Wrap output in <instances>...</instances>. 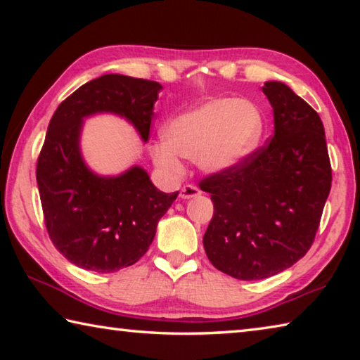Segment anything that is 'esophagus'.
Segmentation results:
<instances>
[{
    "instance_id": "obj_1",
    "label": "esophagus",
    "mask_w": 360,
    "mask_h": 360,
    "mask_svg": "<svg viewBox=\"0 0 360 360\" xmlns=\"http://www.w3.org/2000/svg\"><path fill=\"white\" fill-rule=\"evenodd\" d=\"M202 195V191L197 186H192V184H187L181 188V193L179 197L184 198V200H188V198H195V197H200Z\"/></svg>"
}]
</instances>
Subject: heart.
<instances>
[{"label": "heart", "instance_id": "1", "mask_svg": "<svg viewBox=\"0 0 360 360\" xmlns=\"http://www.w3.org/2000/svg\"><path fill=\"white\" fill-rule=\"evenodd\" d=\"M264 131V114L257 105L221 96L169 120L163 129L165 141L152 144L150 155L173 178L184 172L179 157L197 160L205 173H224L245 163L259 149Z\"/></svg>", "mask_w": 360, "mask_h": 360}]
</instances>
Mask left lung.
I'll return each instance as SVG.
<instances>
[{"label":"left lung","instance_id":"1","mask_svg":"<svg viewBox=\"0 0 360 360\" xmlns=\"http://www.w3.org/2000/svg\"><path fill=\"white\" fill-rule=\"evenodd\" d=\"M262 92L275 135L245 163L200 182L214 203L206 255L243 281L278 275L308 252L332 186L319 114L283 82L268 81Z\"/></svg>","mask_w":360,"mask_h":360}]
</instances>
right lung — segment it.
<instances>
[{"label":"right lung","mask_w":360,"mask_h":360,"mask_svg":"<svg viewBox=\"0 0 360 360\" xmlns=\"http://www.w3.org/2000/svg\"><path fill=\"white\" fill-rule=\"evenodd\" d=\"M162 85L105 75L60 103L36 167L49 236L71 264L96 273L130 266L148 252L157 224L179 192L165 193L141 167L101 176L81 154L84 119L109 112L129 120L146 143Z\"/></svg>","instance_id":"1"}]
</instances>
